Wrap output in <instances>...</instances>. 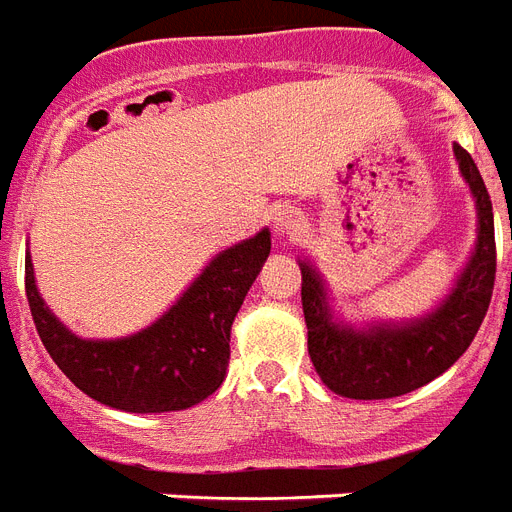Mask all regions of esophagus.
<instances>
[{"instance_id": "esophagus-1", "label": "esophagus", "mask_w": 512, "mask_h": 512, "mask_svg": "<svg viewBox=\"0 0 512 512\" xmlns=\"http://www.w3.org/2000/svg\"><path fill=\"white\" fill-rule=\"evenodd\" d=\"M300 225H303V220H300V214L295 212V209H279V212L274 214V227H277L279 235L292 238V235L300 230Z\"/></svg>"}]
</instances>
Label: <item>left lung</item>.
Returning <instances> with one entry per match:
<instances>
[{
  "label": "left lung",
  "mask_w": 512,
  "mask_h": 512,
  "mask_svg": "<svg viewBox=\"0 0 512 512\" xmlns=\"http://www.w3.org/2000/svg\"><path fill=\"white\" fill-rule=\"evenodd\" d=\"M458 168L469 183L479 214V240L466 272L435 313L404 326L349 329L331 321L323 282L310 264L303 272L308 355L321 381L347 399H393L443 375L474 342L495 290L497 251L492 202L479 168L464 147L453 144Z\"/></svg>",
  "instance_id": "left-lung-1"
}]
</instances>
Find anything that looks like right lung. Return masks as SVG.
Here are the masks:
<instances>
[{
  "mask_svg": "<svg viewBox=\"0 0 512 512\" xmlns=\"http://www.w3.org/2000/svg\"><path fill=\"white\" fill-rule=\"evenodd\" d=\"M269 248V230L227 248L150 329L111 342H87L56 321L38 295L30 256L25 295L43 347L82 393L124 412H181L225 381L230 326Z\"/></svg>",
  "mask_w": 512,
  "mask_h": 512,
  "instance_id": "1",
  "label": "right lung"
}]
</instances>
